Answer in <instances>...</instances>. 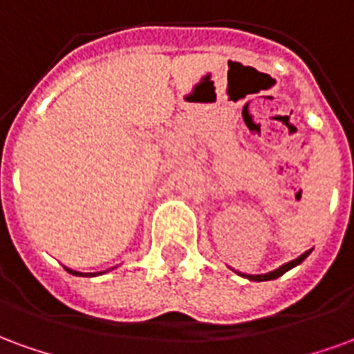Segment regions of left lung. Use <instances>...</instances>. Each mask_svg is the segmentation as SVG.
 <instances>
[{
  "mask_svg": "<svg viewBox=\"0 0 354 354\" xmlns=\"http://www.w3.org/2000/svg\"><path fill=\"white\" fill-rule=\"evenodd\" d=\"M311 252V250H309ZM309 252H304L299 258H296V260L288 261V263H284V266H281L279 269H274V271H271V273H266V274H243V277H246V279H250V281H271V279H277V277H281V274H284L288 269H292L294 266H297V263H301V261L309 256Z\"/></svg>",
  "mask_w": 354,
  "mask_h": 354,
  "instance_id": "left-lung-1",
  "label": "left lung"
}]
</instances>
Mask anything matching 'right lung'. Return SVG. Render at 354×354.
<instances>
[{"label": "right lung", "instance_id": "right-lung-1", "mask_svg": "<svg viewBox=\"0 0 354 354\" xmlns=\"http://www.w3.org/2000/svg\"><path fill=\"white\" fill-rule=\"evenodd\" d=\"M66 271H68V273H72V274H83V273H80V271H73V269H68V267H66Z\"/></svg>", "mask_w": 354, "mask_h": 354}]
</instances>
